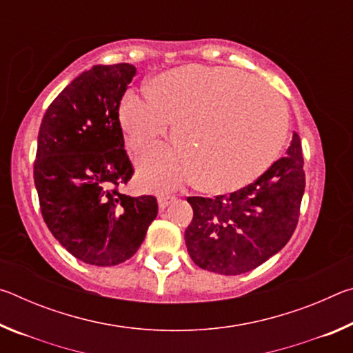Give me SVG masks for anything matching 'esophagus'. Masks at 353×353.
<instances>
[{
    "instance_id": "obj_1",
    "label": "esophagus",
    "mask_w": 353,
    "mask_h": 353,
    "mask_svg": "<svg viewBox=\"0 0 353 353\" xmlns=\"http://www.w3.org/2000/svg\"><path fill=\"white\" fill-rule=\"evenodd\" d=\"M176 201V196L174 194H162L159 196V208L160 210H165L166 207H168L170 204H172V202Z\"/></svg>"
}]
</instances>
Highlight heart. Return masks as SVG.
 <instances>
[{
    "label": "heart",
    "mask_w": 353,
    "mask_h": 353,
    "mask_svg": "<svg viewBox=\"0 0 353 353\" xmlns=\"http://www.w3.org/2000/svg\"><path fill=\"white\" fill-rule=\"evenodd\" d=\"M148 99L134 94L118 110L134 152L168 135L181 149H157L139 160L148 188L194 181L205 193L238 191L276 162L288 134V110L271 88L227 67L183 65L154 76Z\"/></svg>",
    "instance_id": "obj_1"
}]
</instances>
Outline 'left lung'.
Listing matches in <instances>:
<instances>
[{"label": "left lung", "instance_id": "8db88e82", "mask_svg": "<svg viewBox=\"0 0 353 353\" xmlns=\"http://www.w3.org/2000/svg\"><path fill=\"white\" fill-rule=\"evenodd\" d=\"M305 191L302 145L292 134L285 157L254 183L214 199L193 196V221L185 230L188 254L202 270L238 276L285 248Z\"/></svg>", "mask_w": 353, "mask_h": 353}]
</instances>
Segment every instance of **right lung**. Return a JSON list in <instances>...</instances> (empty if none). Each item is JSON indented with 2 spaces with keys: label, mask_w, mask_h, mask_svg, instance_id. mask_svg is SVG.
Returning <instances> with one entry per match:
<instances>
[{
  "label": "right lung",
  "mask_w": 353,
  "mask_h": 353,
  "mask_svg": "<svg viewBox=\"0 0 353 353\" xmlns=\"http://www.w3.org/2000/svg\"><path fill=\"white\" fill-rule=\"evenodd\" d=\"M135 71L130 63L94 65L59 93L40 124L34 182L41 216L88 265L129 260L157 216L154 196L119 191L134 174L118 109Z\"/></svg>",
  "instance_id": "right-lung-1"
}]
</instances>
